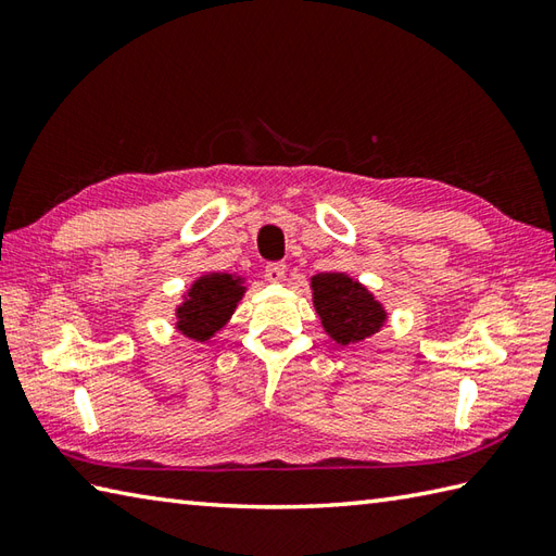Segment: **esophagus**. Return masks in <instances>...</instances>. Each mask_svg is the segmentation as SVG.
<instances>
[{"label":"esophagus","mask_w":556,"mask_h":556,"mask_svg":"<svg viewBox=\"0 0 556 556\" xmlns=\"http://www.w3.org/2000/svg\"><path fill=\"white\" fill-rule=\"evenodd\" d=\"M265 277H267V281H271V285H279V281L287 277V265L285 263H269L265 267Z\"/></svg>","instance_id":"34e87169"}]
</instances>
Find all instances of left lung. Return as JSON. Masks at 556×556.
I'll return each instance as SVG.
<instances>
[{
    "label": "left lung",
    "mask_w": 556,
    "mask_h": 556,
    "mask_svg": "<svg viewBox=\"0 0 556 556\" xmlns=\"http://www.w3.org/2000/svg\"><path fill=\"white\" fill-rule=\"evenodd\" d=\"M313 305L325 334L339 346L358 344L377 334L389 320L387 305L346 271H320L311 277Z\"/></svg>",
    "instance_id": "1"
}]
</instances>
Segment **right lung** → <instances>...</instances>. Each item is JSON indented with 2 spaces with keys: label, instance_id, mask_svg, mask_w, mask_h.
<instances>
[{
  "label": "right lung",
  "instance_id": "add662e5",
  "mask_svg": "<svg viewBox=\"0 0 556 556\" xmlns=\"http://www.w3.org/2000/svg\"><path fill=\"white\" fill-rule=\"evenodd\" d=\"M245 291L248 279L236 271H203L181 293V303L174 308V329L205 344L229 325Z\"/></svg>",
  "mask_w": 556,
  "mask_h": 556
}]
</instances>
